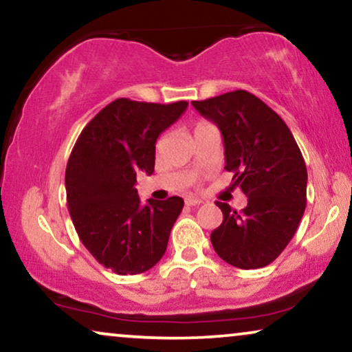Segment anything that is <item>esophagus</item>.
<instances>
[{
  "mask_svg": "<svg viewBox=\"0 0 352 352\" xmlns=\"http://www.w3.org/2000/svg\"><path fill=\"white\" fill-rule=\"evenodd\" d=\"M203 201L198 199V198H185V204L186 206H199Z\"/></svg>",
  "mask_w": 352,
  "mask_h": 352,
  "instance_id": "esophagus-1",
  "label": "esophagus"
}]
</instances>
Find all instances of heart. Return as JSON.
<instances>
[{"instance_id": "b5f03b06", "label": "heart", "mask_w": 352, "mask_h": 352, "mask_svg": "<svg viewBox=\"0 0 352 352\" xmlns=\"http://www.w3.org/2000/svg\"><path fill=\"white\" fill-rule=\"evenodd\" d=\"M210 124H198V127H196V130H201V129H204V127H209ZM195 130V132H196Z\"/></svg>"}]
</instances>
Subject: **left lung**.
Masks as SVG:
<instances>
[{
  "label": "left lung",
  "instance_id": "1",
  "mask_svg": "<svg viewBox=\"0 0 352 352\" xmlns=\"http://www.w3.org/2000/svg\"><path fill=\"white\" fill-rule=\"evenodd\" d=\"M191 104L222 132L232 188L248 196L241 210L215 201L223 220L210 233L214 250L238 269L269 265L292 241L306 209L307 168L296 140L282 117L250 91Z\"/></svg>",
  "mask_w": 352,
  "mask_h": 352
}]
</instances>
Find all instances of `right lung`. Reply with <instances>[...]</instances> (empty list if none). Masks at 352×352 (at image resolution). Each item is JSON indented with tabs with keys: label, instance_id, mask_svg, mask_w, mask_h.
I'll return each mask as SVG.
<instances>
[{
	"label": "right lung",
	"instance_id": "1",
	"mask_svg": "<svg viewBox=\"0 0 352 352\" xmlns=\"http://www.w3.org/2000/svg\"><path fill=\"white\" fill-rule=\"evenodd\" d=\"M188 102H140L119 98L101 109L70 153L65 168L69 214L83 246L119 275L143 274L167 250L184 199L140 203V170L151 175L156 140Z\"/></svg>",
	"mask_w": 352,
	"mask_h": 352
}]
</instances>
